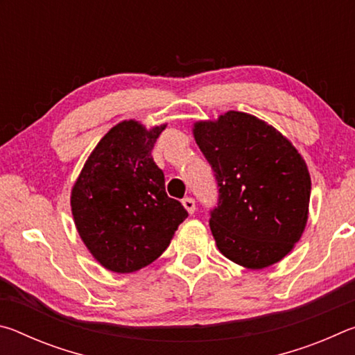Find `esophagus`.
Instances as JSON below:
<instances>
[{
  "mask_svg": "<svg viewBox=\"0 0 355 355\" xmlns=\"http://www.w3.org/2000/svg\"><path fill=\"white\" fill-rule=\"evenodd\" d=\"M183 207L186 208V211H188L189 214H194V211H196L194 199H191V197H186V199H183Z\"/></svg>",
  "mask_w": 355,
  "mask_h": 355,
  "instance_id": "34e87169",
  "label": "esophagus"
}]
</instances>
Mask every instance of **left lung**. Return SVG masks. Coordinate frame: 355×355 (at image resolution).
I'll use <instances>...</instances> for the list:
<instances>
[{"label": "left lung", "instance_id": "8db88e82", "mask_svg": "<svg viewBox=\"0 0 355 355\" xmlns=\"http://www.w3.org/2000/svg\"><path fill=\"white\" fill-rule=\"evenodd\" d=\"M192 133L219 186L209 228L220 254L248 269L279 263L309 219L311 180L302 156L272 125L248 112L199 120Z\"/></svg>", "mask_w": 355, "mask_h": 355}]
</instances>
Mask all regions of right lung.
Instances as JSON below:
<instances>
[{"label": "right lung", "mask_w": 355, "mask_h": 355, "mask_svg": "<svg viewBox=\"0 0 355 355\" xmlns=\"http://www.w3.org/2000/svg\"><path fill=\"white\" fill-rule=\"evenodd\" d=\"M166 123L147 130L123 120L101 137L71 188V214L84 245L107 271L128 274L153 263L188 218L166 194L152 148Z\"/></svg>", "instance_id": "right-lung-1"}]
</instances>
